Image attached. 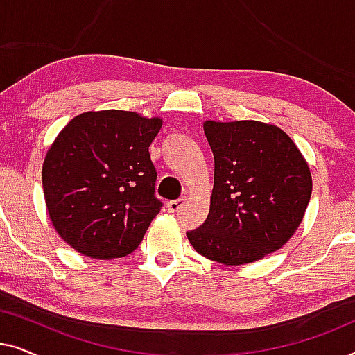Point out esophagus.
Wrapping results in <instances>:
<instances>
[{"label":"esophagus","instance_id":"1","mask_svg":"<svg viewBox=\"0 0 355 355\" xmlns=\"http://www.w3.org/2000/svg\"><path fill=\"white\" fill-rule=\"evenodd\" d=\"M186 200H187L186 197H181V198H176V200L168 202V210L171 211V213L179 211L184 207V203H186Z\"/></svg>","mask_w":355,"mask_h":355}]
</instances>
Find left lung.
<instances>
[{
	"label": "left lung",
	"mask_w": 355,
	"mask_h": 355,
	"mask_svg": "<svg viewBox=\"0 0 355 355\" xmlns=\"http://www.w3.org/2000/svg\"><path fill=\"white\" fill-rule=\"evenodd\" d=\"M215 158L205 223L187 231L198 254L223 265L263 259L297 230L312 196V174L293 139L260 121L203 123Z\"/></svg>",
	"instance_id": "obj_1"
}]
</instances>
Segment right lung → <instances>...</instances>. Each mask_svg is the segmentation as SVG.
I'll return each mask as SVG.
<instances>
[{
	"instance_id": "1",
	"label": "right lung",
	"mask_w": 355,
	"mask_h": 355,
	"mask_svg": "<svg viewBox=\"0 0 355 355\" xmlns=\"http://www.w3.org/2000/svg\"><path fill=\"white\" fill-rule=\"evenodd\" d=\"M162 125L134 111H87L58 134L43 162V193L72 249L98 260L137 249L163 207L148 153Z\"/></svg>"
}]
</instances>
